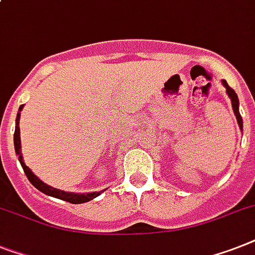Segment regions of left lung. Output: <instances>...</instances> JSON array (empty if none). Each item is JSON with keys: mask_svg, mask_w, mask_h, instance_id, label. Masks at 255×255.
Masks as SVG:
<instances>
[{"mask_svg": "<svg viewBox=\"0 0 255 255\" xmlns=\"http://www.w3.org/2000/svg\"><path fill=\"white\" fill-rule=\"evenodd\" d=\"M223 82V85H224V88L227 89V94H228L229 99H231L232 102V109H233V111H235V115H236V119H237V123H239V127L240 129H244V123H242V118H241V114H240V102H239V97H237V94H236V92L233 90V89L231 88V86H228V84H227V81L223 80L221 81Z\"/></svg>", "mask_w": 255, "mask_h": 255, "instance_id": "8db88e82", "label": "left lung"}]
</instances>
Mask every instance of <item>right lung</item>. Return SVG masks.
<instances>
[{"mask_svg": "<svg viewBox=\"0 0 255 255\" xmlns=\"http://www.w3.org/2000/svg\"><path fill=\"white\" fill-rule=\"evenodd\" d=\"M23 109V105L19 106L18 110V114H16L15 119V132H14V149H15L16 156H18V161L20 162L22 167H23L24 174L27 175L28 181L31 182V185L36 187L39 191H41L45 195L53 196V198H57V199L65 200V202L73 203V204H81V203H86L93 200L94 198H97L98 195H101L103 191H94V192H88V194H76V192H67L63 191V190H59V188H55L52 186L47 185L44 182L41 181L40 178L36 177V175L31 171V169L28 166H26V163L23 161V156H22V150H20V131H19V118H20V111Z\"/></svg>", "mask_w": 255, "mask_h": 255, "instance_id": "right-lung-1", "label": "right lung"}]
</instances>
